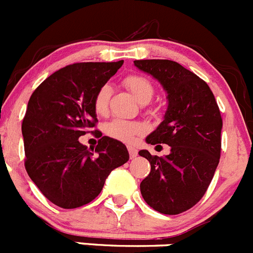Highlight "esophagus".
<instances>
[{"label": "esophagus", "instance_id": "obj_1", "mask_svg": "<svg viewBox=\"0 0 253 253\" xmlns=\"http://www.w3.org/2000/svg\"><path fill=\"white\" fill-rule=\"evenodd\" d=\"M128 153L131 159H133V158H136L137 155H138V150H137L134 147H132V145H128Z\"/></svg>", "mask_w": 253, "mask_h": 253}]
</instances>
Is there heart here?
<instances>
[{"label":"heart","instance_id":"b5f03b06","mask_svg":"<svg viewBox=\"0 0 253 253\" xmlns=\"http://www.w3.org/2000/svg\"><path fill=\"white\" fill-rule=\"evenodd\" d=\"M124 84L126 88L131 91L133 98L138 103L145 104L152 99L154 94V88L152 83L147 78L138 75L127 76L124 79ZM111 88L110 85L100 86L94 96V110L100 116L108 112L109 100H110ZM145 126L139 121H131V120H122V119H114L109 121L104 127V132L106 136L110 138L116 139L120 142L129 143L133 141L137 136L142 134L144 132Z\"/></svg>","mask_w":253,"mask_h":253}]
</instances>
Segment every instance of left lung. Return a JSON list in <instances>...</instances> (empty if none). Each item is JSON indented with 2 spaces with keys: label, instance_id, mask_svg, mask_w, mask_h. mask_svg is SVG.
<instances>
[{
  "label": "left lung",
  "instance_id": "obj_1",
  "mask_svg": "<svg viewBox=\"0 0 253 253\" xmlns=\"http://www.w3.org/2000/svg\"><path fill=\"white\" fill-rule=\"evenodd\" d=\"M134 66L158 79L169 100L164 121L145 141L170 145V153L139 152L150 163L141 193L154 211L175 215L205 196L220 159L223 120L208 84L180 63L136 60Z\"/></svg>",
  "mask_w": 253,
  "mask_h": 253
}]
</instances>
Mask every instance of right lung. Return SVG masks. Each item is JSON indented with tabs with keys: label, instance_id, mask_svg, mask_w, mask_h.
Listing matches in <instances>:
<instances>
[{
	"label": "right lung",
	"instance_id": "1",
	"mask_svg": "<svg viewBox=\"0 0 253 253\" xmlns=\"http://www.w3.org/2000/svg\"><path fill=\"white\" fill-rule=\"evenodd\" d=\"M122 63L68 65L45 79L30 96L22 124L25 170L42 195L61 208L91 202L112 170L128 162L126 145L110 137H101L95 152L78 141L98 122L96 91Z\"/></svg>",
	"mask_w": 253,
	"mask_h": 253
}]
</instances>
